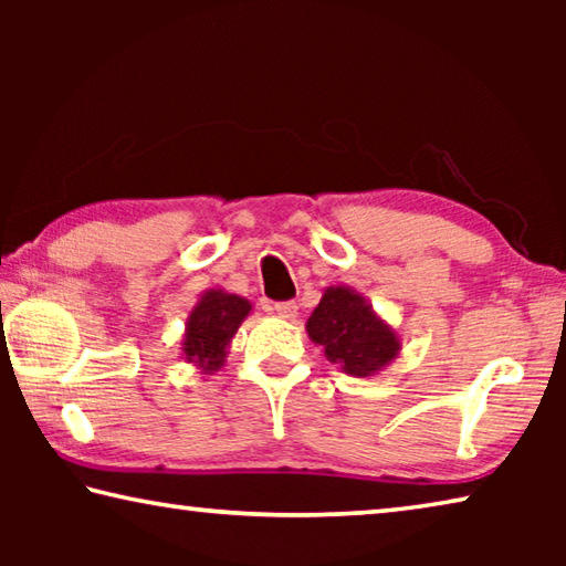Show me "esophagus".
I'll list each match as a JSON object with an SVG mask.
<instances>
[{
	"label": "esophagus",
	"instance_id": "esophagus-1",
	"mask_svg": "<svg viewBox=\"0 0 566 566\" xmlns=\"http://www.w3.org/2000/svg\"><path fill=\"white\" fill-rule=\"evenodd\" d=\"M272 312L282 319H296V314H300V306H296L294 302H276L272 306Z\"/></svg>",
	"mask_w": 566,
	"mask_h": 566
}]
</instances>
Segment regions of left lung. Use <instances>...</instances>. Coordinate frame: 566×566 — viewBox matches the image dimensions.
Masks as SVG:
<instances>
[{
    "label": "left lung",
    "instance_id": "left-lung-1",
    "mask_svg": "<svg viewBox=\"0 0 566 566\" xmlns=\"http://www.w3.org/2000/svg\"><path fill=\"white\" fill-rule=\"evenodd\" d=\"M306 334L349 377H375L401 352L397 329L347 284L324 290L306 319Z\"/></svg>",
    "mask_w": 566,
    "mask_h": 566
}]
</instances>
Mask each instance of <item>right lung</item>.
<instances>
[{
    "label": "right lung",
    "mask_w": 566,
    "mask_h": 566,
    "mask_svg": "<svg viewBox=\"0 0 566 566\" xmlns=\"http://www.w3.org/2000/svg\"><path fill=\"white\" fill-rule=\"evenodd\" d=\"M249 314H252V302L224 292L222 286L199 294L181 334V359L202 375H214L224 367L229 344Z\"/></svg>",
    "instance_id": "add662e5"
}]
</instances>
